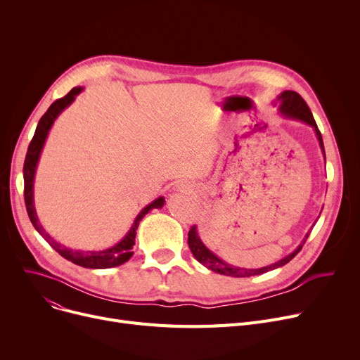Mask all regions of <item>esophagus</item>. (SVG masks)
<instances>
[{"label": "esophagus", "mask_w": 360, "mask_h": 360, "mask_svg": "<svg viewBox=\"0 0 360 360\" xmlns=\"http://www.w3.org/2000/svg\"><path fill=\"white\" fill-rule=\"evenodd\" d=\"M191 188H193V185H191V184H188V182H182V184H179V191H182V193H190V191H191Z\"/></svg>", "instance_id": "esophagus-1"}]
</instances>
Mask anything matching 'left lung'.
<instances>
[{
  "label": "left lung",
  "instance_id": "8db88e82",
  "mask_svg": "<svg viewBox=\"0 0 360 360\" xmlns=\"http://www.w3.org/2000/svg\"><path fill=\"white\" fill-rule=\"evenodd\" d=\"M274 106L278 108V112L281 113L283 117L286 118H290V120H296V121H300V122H305L308 124L309 127L314 128L315 131V136L318 139V143H319V147H321V151H323V155L326 158V150H324V143H323V136H321V132L316 127V122L312 117V112L311 109L308 108L307 102L300 98V94H297L296 91H292V90H285L281 91L277 99L273 102ZM311 232H308L304 238V240L300 242L299 247L292 252L289 254L288 257L281 258L280 261L271 264V266H267V267H261V269H240V267H235V266H231V264H228L226 261H223L220 257H217L214 252H212L209 248L205 247V245L202 243V240L200 239L198 236V231H197V226H193L190 233H188V245H190V250L193 252V255L195 257V259L198 262H201L204 267H207L209 270L214 271V273H219V274H223V276H232V277H251V276H258V274H264L267 271H271V270H276L278 267H283L285 264H288L292 258H295V255L302 250V247H304V243L307 242L308 236H309Z\"/></svg>",
  "mask_w": 360,
  "mask_h": 360
}]
</instances>
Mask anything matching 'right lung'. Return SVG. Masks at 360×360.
I'll list each match as a JSON object with an SVG mask.
<instances>
[{
  "label": "right lung",
  "instance_id": "right-lung-1",
  "mask_svg": "<svg viewBox=\"0 0 360 360\" xmlns=\"http://www.w3.org/2000/svg\"><path fill=\"white\" fill-rule=\"evenodd\" d=\"M83 91V87H74L68 94H65L64 98L55 101L48 110L45 112V115L41 118L39 124L36 127L34 136L29 144L27 148V155L25 159V166H23V178H25V202H26V210L29 214V219L32 224L34 226V229L42 235V238L51 245V247L58 252L61 257L65 259L77 264V266H82L84 269H112V267H118L121 264L127 262L132 257V247L136 243V235H137V228L141 221V219L151 210V209H160L165 204V198L159 197L155 201H151L147 204L144 209L137 214L134 223L127 232V235L118 242L113 245L110 248L102 250V251H82V250H70L60 242H56L52 239L45 229L42 228V224L39 223V219H37L36 209H34V200H33V181H34V174H36V167L37 162H39L42 148L45 146L46 137L49 134V129L52 128L55 120L60 117V113L68 108L75 96Z\"/></svg>",
  "mask_w": 360,
  "mask_h": 360
}]
</instances>
